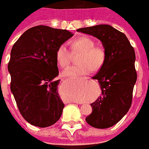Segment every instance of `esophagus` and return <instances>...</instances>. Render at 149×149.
Returning a JSON list of instances; mask_svg holds the SVG:
<instances>
[{
  "mask_svg": "<svg viewBox=\"0 0 149 149\" xmlns=\"http://www.w3.org/2000/svg\"><path fill=\"white\" fill-rule=\"evenodd\" d=\"M88 79H89V77H84V78H82V80H88Z\"/></svg>",
  "mask_w": 149,
  "mask_h": 149,
  "instance_id": "obj_1",
  "label": "esophagus"
}]
</instances>
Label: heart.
Listing matches in <instances>:
<instances>
[{"label": "heart", "mask_w": 149, "mask_h": 149, "mask_svg": "<svg viewBox=\"0 0 149 149\" xmlns=\"http://www.w3.org/2000/svg\"><path fill=\"white\" fill-rule=\"evenodd\" d=\"M92 38L83 36L74 39L71 42V49L73 53L81 52L78 65L69 66L62 72L65 77H77L89 74L92 69L96 70L104 63L105 50L102 47L95 46ZM56 61L61 68H66L72 60V53L65 44H61L56 50Z\"/></svg>", "instance_id": "heart-1"}]
</instances>
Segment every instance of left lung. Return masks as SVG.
Here are the masks:
<instances>
[{"label": "left lung", "mask_w": 149, "mask_h": 149, "mask_svg": "<svg viewBox=\"0 0 149 149\" xmlns=\"http://www.w3.org/2000/svg\"><path fill=\"white\" fill-rule=\"evenodd\" d=\"M77 31L100 39L105 49V61L92 77L98 80L102 95L91 104L92 112L86 122L98 129L110 128L119 122L131 107L137 77L135 51L125 34L111 25L100 24Z\"/></svg>", "instance_id": "8db88e82"}]
</instances>
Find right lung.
Instances as JSON below:
<instances>
[{"mask_svg": "<svg viewBox=\"0 0 149 149\" xmlns=\"http://www.w3.org/2000/svg\"><path fill=\"white\" fill-rule=\"evenodd\" d=\"M73 35L67 30L36 26L26 31L13 45L8 69L11 91L19 111L30 124L54 125L65 105L58 92L56 50Z\"/></svg>", "mask_w": 149, "mask_h": 149, "instance_id": "obj_1", "label": "right lung"}]
</instances>
